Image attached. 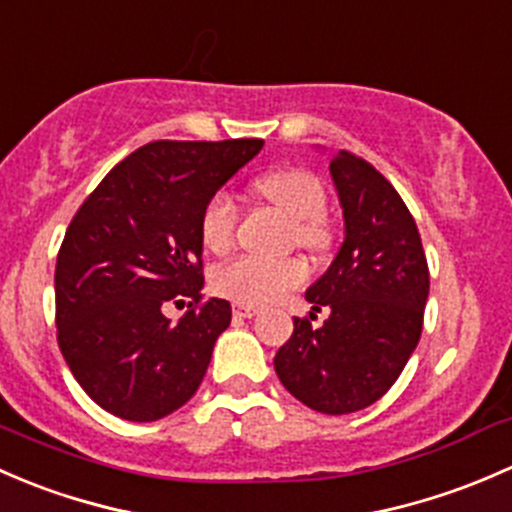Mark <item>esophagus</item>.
I'll list each match as a JSON object with an SVG mask.
<instances>
[{"label":"esophagus","mask_w":512,"mask_h":512,"mask_svg":"<svg viewBox=\"0 0 512 512\" xmlns=\"http://www.w3.org/2000/svg\"><path fill=\"white\" fill-rule=\"evenodd\" d=\"M261 313V308L258 305H246V303H234V315H239V318H254V315Z\"/></svg>","instance_id":"esophagus-1"}]
</instances>
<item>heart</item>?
Segmentation results:
<instances>
[{"mask_svg": "<svg viewBox=\"0 0 512 512\" xmlns=\"http://www.w3.org/2000/svg\"><path fill=\"white\" fill-rule=\"evenodd\" d=\"M258 194L276 204L288 219L293 221L295 244L308 251H318L328 244V229L323 217L328 209L323 184L303 170H273L256 182ZM236 231V204L226 192H217L204 204L199 219V234L204 246L214 254H221L231 246ZM305 278L303 266L293 258H268L239 256L221 266L214 273V288L224 298L246 305H266L281 298Z\"/></svg>", "mask_w": 512, "mask_h": 512, "instance_id": "1", "label": "heart"}]
</instances>
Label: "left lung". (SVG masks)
Returning <instances> with one entry per match:
<instances>
[{
  "instance_id": "left-lung-1",
  "label": "left lung",
  "mask_w": 512,
  "mask_h": 512,
  "mask_svg": "<svg viewBox=\"0 0 512 512\" xmlns=\"http://www.w3.org/2000/svg\"><path fill=\"white\" fill-rule=\"evenodd\" d=\"M330 177L345 239L305 291L310 319L328 309L329 320L313 329L295 318L273 367L298 402L337 416L370 407L402 374L419 345L429 266L407 204L370 162L330 152Z\"/></svg>"
}]
</instances>
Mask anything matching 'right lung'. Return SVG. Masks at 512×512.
<instances>
[{
  "label": "right lung",
  "mask_w": 512,
  "mask_h": 512,
  "mask_svg": "<svg viewBox=\"0 0 512 512\" xmlns=\"http://www.w3.org/2000/svg\"><path fill=\"white\" fill-rule=\"evenodd\" d=\"M263 140H157L93 189L56 258V328L68 370L105 412L157 421L202 384L229 300L172 323L165 303H199L204 204L261 152Z\"/></svg>",
  "instance_id": "right-lung-1"
}]
</instances>
